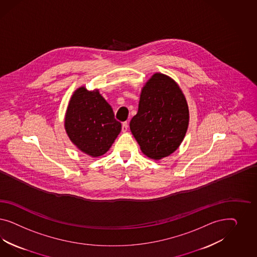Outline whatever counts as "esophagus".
<instances>
[{
	"label": "esophagus",
	"mask_w": 257,
	"mask_h": 257,
	"mask_svg": "<svg viewBox=\"0 0 257 257\" xmlns=\"http://www.w3.org/2000/svg\"><path fill=\"white\" fill-rule=\"evenodd\" d=\"M121 130H122V132H126V131L128 130V122H127V121H124V122L122 123Z\"/></svg>",
	"instance_id": "34e87169"
}]
</instances>
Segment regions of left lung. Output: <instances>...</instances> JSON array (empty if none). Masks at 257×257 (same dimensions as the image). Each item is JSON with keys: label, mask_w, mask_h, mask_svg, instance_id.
Instances as JSON below:
<instances>
[{"label": "left lung", "mask_w": 257, "mask_h": 257, "mask_svg": "<svg viewBox=\"0 0 257 257\" xmlns=\"http://www.w3.org/2000/svg\"><path fill=\"white\" fill-rule=\"evenodd\" d=\"M189 122L187 99L172 78L156 72L142 87L139 111L130 121L141 152L152 159L179 148Z\"/></svg>", "instance_id": "obj_1"}]
</instances>
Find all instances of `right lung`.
<instances>
[{"instance_id":"1","label":"right lung","mask_w":257,"mask_h":257,"mask_svg":"<svg viewBox=\"0 0 257 257\" xmlns=\"http://www.w3.org/2000/svg\"><path fill=\"white\" fill-rule=\"evenodd\" d=\"M70 141L91 157L103 156L121 130L113 109L99 89L78 87L70 97L64 121Z\"/></svg>"}]
</instances>
